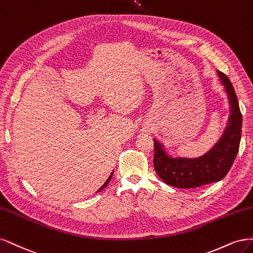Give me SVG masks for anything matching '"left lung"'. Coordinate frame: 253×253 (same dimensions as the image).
<instances>
[{"label":"left lung","mask_w":253,"mask_h":253,"mask_svg":"<svg viewBox=\"0 0 253 253\" xmlns=\"http://www.w3.org/2000/svg\"><path fill=\"white\" fill-rule=\"evenodd\" d=\"M228 96L230 113L223 134L212 148L198 158L170 156L165 146L156 138L153 166L166 184L177 188L198 187L223 180L239 152L242 134V113L234 88L221 71H216Z\"/></svg>","instance_id":"obj_1"}]
</instances>
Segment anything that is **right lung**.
I'll return each instance as SVG.
<instances>
[{"label": "right lung", "instance_id": "right-lung-1", "mask_svg": "<svg viewBox=\"0 0 253 253\" xmlns=\"http://www.w3.org/2000/svg\"><path fill=\"white\" fill-rule=\"evenodd\" d=\"M112 175H113V172H111V174H110V175H109V177H108V178H107V181H106V182H105V183H104V185H103V186H102V187H101V188H100V189H99V190H97V192H100V191H101V190H103V189H104V188H105V187H106V186H107V185H108V183H109V182H110V180H111V177H112Z\"/></svg>", "mask_w": 253, "mask_h": 253}]
</instances>
